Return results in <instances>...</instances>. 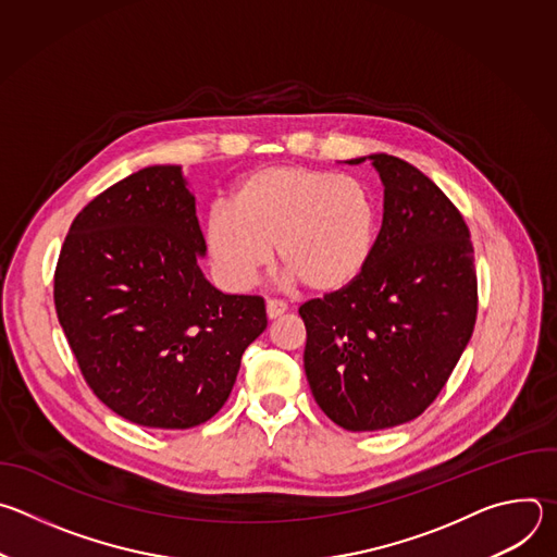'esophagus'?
<instances>
[{"instance_id": "34e87169", "label": "esophagus", "mask_w": 557, "mask_h": 557, "mask_svg": "<svg viewBox=\"0 0 557 557\" xmlns=\"http://www.w3.org/2000/svg\"><path fill=\"white\" fill-rule=\"evenodd\" d=\"M286 312V304L284 301H280V299H269L267 301V314H269V320H277L280 314H284Z\"/></svg>"}]
</instances>
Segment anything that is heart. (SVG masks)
<instances>
[{
	"mask_svg": "<svg viewBox=\"0 0 557 557\" xmlns=\"http://www.w3.org/2000/svg\"><path fill=\"white\" fill-rule=\"evenodd\" d=\"M379 233L372 194L355 178L301 165H271L235 185L228 207H215L205 226L218 277L249 288L273 258L290 282L333 295L368 269Z\"/></svg>",
	"mask_w": 557,
	"mask_h": 557,
	"instance_id": "heart-1",
	"label": "heart"
}]
</instances>
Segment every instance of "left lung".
<instances>
[{
  "label": "left lung",
  "mask_w": 557,
  "mask_h": 557,
  "mask_svg": "<svg viewBox=\"0 0 557 557\" xmlns=\"http://www.w3.org/2000/svg\"><path fill=\"white\" fill-rule=\"evenodd\" d=\"M368 158L383 183L372 260L352 286L299 306L310 392L324 414L350 432L423 414L469 344L479 310L473 247L460 211L401 158Z\"/></svg>",
  "instance_id": "left-lung-1"
}]
</instances>
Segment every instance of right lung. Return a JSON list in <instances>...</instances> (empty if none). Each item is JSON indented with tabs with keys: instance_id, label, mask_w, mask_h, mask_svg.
<instances>
[{
	"instance_id": "add662e5",
	"label": "right lung",
	"mask_w": 557,
	"mask_h": 557,
	"mask_svg": "<svg viewBox=\"0 0 557 557\" xmlns=\"http://www.w3.org/2000/svg\"><path fill=\"white\" fill-rule=\"evenodd\" d=\"M196 198L178 165L145 168L88 202L65 235L54 308L86 383L119 417L209 421L267 329L264 299L207 282Z\"/></svg>"
}]
</instances>
